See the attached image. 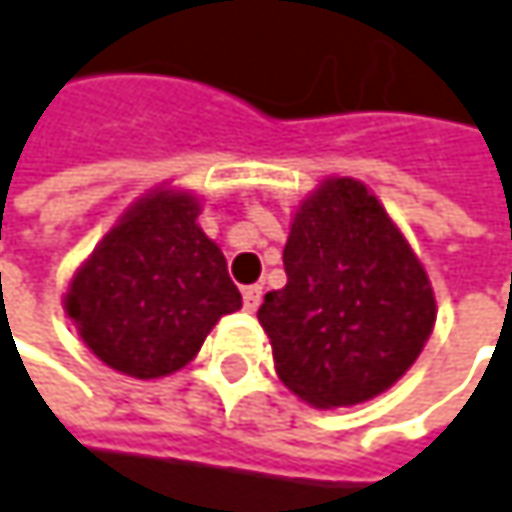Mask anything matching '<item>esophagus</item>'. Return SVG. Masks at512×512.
<instances>
[{
	"instance_id": "esophagus-1",
	"label": "esophagus",
	"mask_w": 512,
	"mask_h": 512,
	"mask_svg": "<svg viewBox=\"0 0 512 512\" xmlns=\"http://www.w3.org/2000/svg\"><path fill=\"white\" fill-rule=\"evenodd\" d=\"M260 296H263V287H260V284H249V287H243V308H246V311H257Z\"/></svg>"
}]
</instances>
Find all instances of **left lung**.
<instances>
[{
  "mask_svg": "<svg viewBox=\"0 0 512 512\" xmlns=\"http://www.w3.org/2000/svg\"><path fill=\"white\" fill-rule=\"evenodd\" d=\"M287 284L263 296L278 379L317 409L353 406L391 388L421 356L436 299L421 260L376 195L326 180L290 225Z\"/></svg>",
  "mask_w": 512,
  "mask_h": 512,
  "instance_id": "1",
  "label": "left lung"
}]
</instances>
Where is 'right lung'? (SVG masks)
Masks as SVG:
<instances>
[{
    "mask_svg": "<svg viewBox=\"0 0 512 512\" xmlns=\"http://www.w3.org/2000/svg\"><path fill=\"white\" fill-rule=\"evenodd\" d=\"M198 210L186 192H151L76 269L64 308L103 364L136 379L168 376L195 358L219 317L243 308Z\"/></svg>",
    "mask_w": 512,
    "mask_h": 512,
    "instance_id": "right-lung-1",
    "label": "right lung"
}]
</instances>
